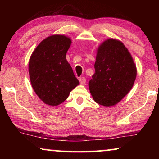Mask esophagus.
Returning a JSON list of instances; mask_svg holds the SVG:
<instances>
[{
    "label": "esophagus",
    "mask_w": 159,
    "mask_h": 159,
    "mask_svg": "<svg viewBox=\"0 0 159 159\" xmlns=\"http://www.w3.org/2000/svg\"><path fill=\"white\" fill-rule=\"evenodd\" d=\"M79 81H80V84L82 85H85L86 83V79L85 77H80L79 79Z\"/></svg>",
    "instance_id": "esophagus-1"
}]
</instances>
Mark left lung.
<instances>
[{
  "mask_svg": "<svg viewBox=\"0 0 159 159\" xmlns=\"http://www.w3.org/2000/svg\"><path fill=\"white\" fill-rule=\"evenodd\" d=\"M95 73L88 83L95 102L104 107L118 103L133 88L137 76L136 65L122 42L114 39L104 41L97 51Z\"/></svg>",
  "mask_w": 159,
  "mask_h": 159,
  "instance_id": "1",
  "label": "left lung"
}]
</instances>
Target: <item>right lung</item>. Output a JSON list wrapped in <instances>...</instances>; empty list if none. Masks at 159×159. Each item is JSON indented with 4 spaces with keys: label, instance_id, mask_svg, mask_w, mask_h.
<instances>
[{
    "label": "right lung",
    "instance_id": "1",
    "mask_svg": "<svg viewBox=\"0 0 159 159\" xmlns=\"http://www.w3.org/2000/svg\"><path fill=\"white\" fill-rule=\"evenodd\" d=\"M71 40L64 35L45 39L32 53L29 73L38 97L50 106H57L67 99L79 84L66 59Z\"/></svg>",
    "mask_w": 159,
    "mask_h": 159
}]
</instances>
